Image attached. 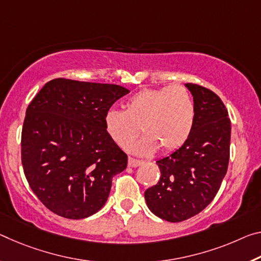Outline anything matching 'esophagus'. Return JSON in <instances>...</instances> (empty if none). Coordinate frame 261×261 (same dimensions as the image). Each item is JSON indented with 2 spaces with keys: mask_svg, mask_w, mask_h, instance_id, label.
<instances>
[{
  "mask_svg": "<svg viewBox=\"0 0 261 261\" xmlns=\"http://www.w3.org/2000/svg\"><path fill=\"white\" fill-rule=\"evenodd\" d=\"M140 164H142V161L136 160L134 158H129V163H127V165H129V167H138Z\"/></svg>",
  "mask_w": 261,
  "mask_h": 261,
  "instance_id": "1",
  "label": "esophagus"
}]
</instances>
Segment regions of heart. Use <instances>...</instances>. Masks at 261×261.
Wrapping results in <instances>:
<instances>
[{"mask_svg":"<svg viewBox=\"0 0 261 261\" xmlns=\"http://www.w3.org/2000/svg\"><path fill=\"white\" fill-rule=\"evenodd\" d=\"M196 110L192 95L184 86L142 89L125 103V110L109 109L105 127L119 147L125 148L137 137H144L129 147L139 155L172 152L184 145L192 135Z\"/></svg>","mask_w":261,"mask_h":261,"instance_id":"heart-1","label":"heart"}]
</instances>
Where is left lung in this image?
<instances>
[{
  "mask_svg": "<svg viewBox=\"0 0 261 261\" xmlns=\"http://www.w3.org/2000/svg\"><path fill=\"white\" fill-rule=\"evenodd\" d=\"M185 86L195 103L193 132L182 146L156 160L160 179L144 194L148 209L173 223L195 216L214 200L230 158L231 123L225 106L210 89Z\"/></svg>",
  "mask_w": 261,
  "mask_h": 261,
  "instance_id": "left-lung-1",
  "label": "left lung"
}]
</instances>
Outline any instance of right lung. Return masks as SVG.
I'll return each instance as SVG.
<instances>
[{"instance_id": "obj_1", "label": "right lung", "mask_w": 261, "mask_h": 261, "mask_svg": "<svg viewBox=\"0 0 261 261\" xmlns=\"http://www.w3.org/2000/svg\"><path fill=\"white\" fill-rule=\"evenodd\" d=\"M130 90L118 85L55 79L27 109L22 165L32 192L61 217L81 220L108 200L127 155L107 134L105 115Z\"/></svg>"}]
</instances>
